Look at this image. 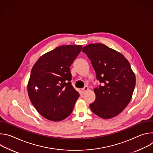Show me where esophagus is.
<instances>
[{
  "mask_svg": "<svg viewBox=\"0 0 153 153\" xmlns=\"http://www.w3.org/2000/svg\"><path fill=\"white\" fill-rule=\"evenodd\" d=\"M88 86H85L83 88H82V93H83V94H84L86 91H87L88 90Z\"/></svg>",
  "mask_w": 153,
  "mask_h": 153,
  "instance_id": "esophagus-1",
  "label": "esophagus"
}]
</instances>
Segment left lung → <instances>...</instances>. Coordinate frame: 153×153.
Here are the masks:
<instances>
[{
  "instance_id": "left-lung-1",
  "label": "left lung",
  "mask_w": 153,
  "mask_h": 153,
  "mask_svg": "<svg viewBox=\"0 0 153 153\" xmlns=\"http://www.w3.org/2000/svg\"><path fill=\"white\" fill-rule=\"evenodd\" d=\"M96 71L99 85L94 89L96 99L90 105L91 111L103 119L121 113L131 99L136 85L135 74L128 60L120 53L102 43L84 47Z\"/></svg>"
}]
</instances>
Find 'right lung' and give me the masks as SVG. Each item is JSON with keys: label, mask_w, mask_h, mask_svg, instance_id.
Returning <instances> with one entry per match:
<instances>
[{"label": "right lung", "mask_w": 153, "mask_h": 153, "mask_svg": "<svg viewBox=\"0 0 153 153\" xmlns=\"http://www.w3.org/2000/svg\"><path fill=\"white\" fill-rule=\"evenodd\" d=\"M82 45H63L42 56L34 65L28 94L36 110L51 121L63 120L72 113L79 97L71 85L70 66Z\"/></svg>", "instance_id": "right-lung-1"}]
</instances>
